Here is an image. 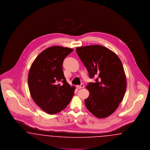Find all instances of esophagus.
<instances>
[{"label":"esophagus","mask_w":150,"mask_h":150,"mask_svg":"<svg viewBox=\"0 0 150 150\" xmlns=\"http://www.w3.org/2000/svg\"><path fill=\"white\" fill-rule=\"evenodd\" d=\"M84 86V84H81L80 85V86H76V88H77L78 89H81V88H83Z\"/></svg>","instance_id":"obj_1"}]
</instances>
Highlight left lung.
<instances>
[{
	"label": "left lung",
	"mask_w": 150,
	"mask_h": 150,
	"mask_svg": "<svg viewBox=\"0 0 150 150\" xmlns=\"http://www.w3.org/2000/svg\"><path fill=\"white\" fill-rule=\"evenodd\" d=\"M76 50L89 77L97 78L95 83L86 86L89 92L84 100L86 107L98 118L107 117L119 107L126 91L121 60L113 51L100 45L76 47Z\"/></svg>",
	"instance_id": "1"
}]
</instances>
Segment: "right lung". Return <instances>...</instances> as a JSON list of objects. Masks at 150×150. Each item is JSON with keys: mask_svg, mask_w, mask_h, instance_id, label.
<instances>
[{"mask_svg": "<svg viewBox=\"0 0 150 150\" xmlns=\"http://www.w3.org/2000/svg\"><path fill=\"white\" fill-rule=\"evenodd\" d=\"M72 51L67 47H50L37 56L30 67V93L36 104L48 114L63 110L74 95L75 87L66 81L62 70L64 58Z\"/></svg>", "mask_w": 150, "mask_h": 150, "instance_id": "1", "label": "right lung"}]
</instances>
